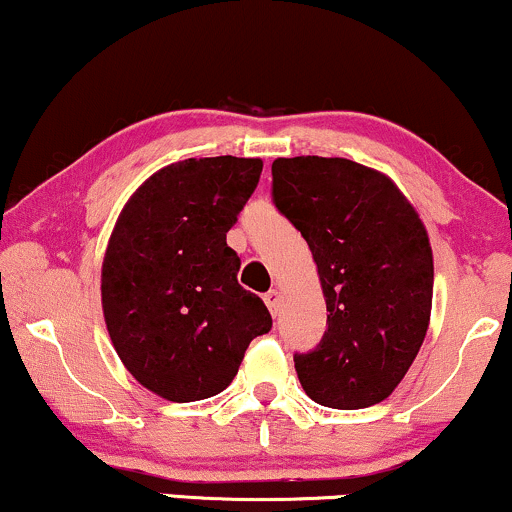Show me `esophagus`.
Here are the masks:
<instances>
[{"label":"esophagus","mask_w":512,"mask_h":512,"mask_svg":"<svg viewBox=\"0 0 512 512\" xmlns=\"http://www.w3.org/2000/svg\"><path fill=\"white\" fill-rule=\"evenodd\" d=\"M264 303H267L269 312L276 317V312H279V305H281V293L279 291H269L267 295H264Z\"/></svg>","instance_id":"obj_1"}]
</instances>
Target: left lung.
<instances>
[{"label":"left lung","mask_w":512,"mask_h":512,"mask_svg":"<svg viewBox=\"0 0 512 512\" xmlns=\"http://www.w3.org/2000/svg\"><path fill=\"white\" fill-rule=\"evenodd\" d=\"M274 202L303 233L326 300V331L295 355L307 396L336 410L377 405L420 353L432 317L427 229L389 176L343 157H279Z\"/></svg>","instance_id":"left-lung-1"}]
</instances>
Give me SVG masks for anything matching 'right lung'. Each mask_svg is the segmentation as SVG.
Returning a JSON list of instances; mask_svg holds the SVG:
<instances>
[{
  "mask_svg": "<svg viewBox=\"0 0 512 512\" xmlns=\"http://www.w3.org/2000/svg\"><path fill=\"white\" fill-rule=\"evenodd\" d=\"M262 174L255 157L183 159L128 197L102 262V312L123 367L171 403L231 384L272 315L226 245Z\"/></svg>",
  "mask_w": 512,
  "mask_h": 512,
  "instance_id": "obj_1",
  "label": "right lung"
}]
</instances>
